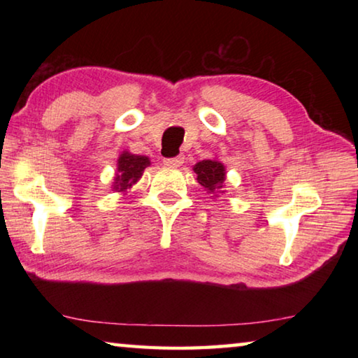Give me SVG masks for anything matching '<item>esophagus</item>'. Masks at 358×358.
Returning a JSON list of instances; mask_svg holds the SVG:
<instances>
[{"instance_id": "1", "label": "esophagus", "mask_w": 358, "mask_h": 358, "mask_svg": "<svg viewBox=\"0 0 358 358\" xmlns=\"http://www.w3.org/2000/svg\"><path fill=\"white\" fill-rule=\"evenodd\" d=\"M183 162H185L183 155H178V156H173V157H166V159H164V164L171 166V167H180L181 164H183Z\"/></svg>"}]
</instances>
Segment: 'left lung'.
Segmentation results:
<instances>
[{
	"instance_id": "8db88e82",
	"label": "left lung",
	"mask_w": 358,
	"mask_h": 358,
	"mask_svg": "<svg viewBox=\"0 0 358 358\" xmlns=\"http://www.w3.org/2000/svg\"><path fill=\"white\" fill-rule=\"evenodd\" d=\"M194 172L197 173L199 183H201L208 192L221 189L222 181L226 180V172H224V166L220 161L205 159L202 162H197V164L194 166Z\"/></svg>"
}]
</instances>
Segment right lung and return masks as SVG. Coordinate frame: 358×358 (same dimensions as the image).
Returning a JSON list of instances; mask_svg holds the SVG:
<instances>
[{
  "mask_svg": "<svg viewBox=\"0 0 358 358\" xmlns=\"http://www.w3.org/2000/svg\"><path fill=\"white\" fill-rule=\"evenodd\" d=\"M150 166V159L147 156H137L123 153L118 159V173L115 177L113 189L124 191L131 187L136 181L142 177L145 167Z\"/></svg>",
  "mask_w": 358,
  "mask_h": 358,
  "instance_id": "right-lung-1",
  "label": "right lung"
}]
</instances>
